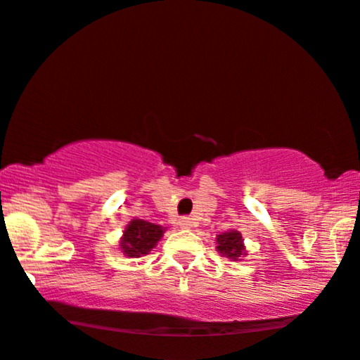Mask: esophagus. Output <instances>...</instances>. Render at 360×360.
<instances>
[{
  "mask_svg": "<svg viewBox=\"0 0 360 360\" xmlns=\"http://www.w3.org/2000/svg\"><path fill=\"white\" fill-rule=\"evenodd\" d=\"M179 227L181 229H191V227H193V219H191V217H181L179 219Z\"/></svg>",
  "mask_w": 360,
  "mask_h": 360,
  "instance_id": "obj_1",
  "label": "esophagus"
}]
</instances>
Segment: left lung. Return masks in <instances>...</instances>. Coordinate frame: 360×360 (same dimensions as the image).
<instances>
[{"label": "left lung", "instance_id": "obj_1", "mask_svg": "<svg viewBox=\"0 0 360 360\" xmlns=\"http://www.w3.org/2000/svg\"><path fill=\"white\" fill-rule=\"evenodd\" d=\"M217 250L222 253L224 257L227 258H240L242 255H245V250H243V240L240 232L237 230H230V232H225L222 236L217 237Z\"/></svg>", "mask_w": 360, "mask_h": 360}]
</instances>
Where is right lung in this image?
Here are the masks:
<instances>
[{"label":"right lung","mask_w":360,"mask_h":360,"mask_svg":"<svg viewBox=\"0 0 360 360\" xmlns=\"http://www.w3.org/2000/svg\"><path fill=\"white\" fill-rule=\"evenodd\" d=\"M161 225H155L141 219H133L123 232L122 250L127 257H140L146 255L158 240L162 237Z\"/></svg>","instance_id":"obj_1"}]
</instances>
